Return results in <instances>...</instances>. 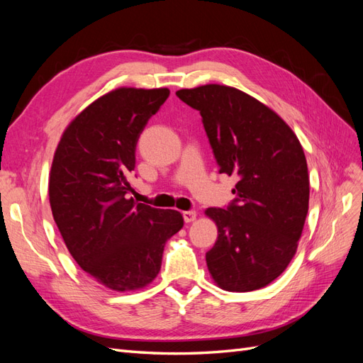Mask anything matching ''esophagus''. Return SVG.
Returning a JSON list of instances; mask_svg holds the SVG:
<instances>
[{
    "label": "esophagus",
    "instance_id": "34e87169",
    "mask_svg": "<svg viewBox=\"0 0 363 363\" xmlns=\"http://www.w3.org/2000/svg\"><path fill=\"white\" fill-rule=\"evenodd\" d=\"M183 218H184L186 223H194L196 219V212L195 211H186V212H183Z\"/></svg>",
    "mask_w": 363,
    "mask_h": 363
}]
</instances>
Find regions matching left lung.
<instances>
[{"label":"left lung","mask_w":363,"mask_h":363,"mask_svg":"<svg viewBox=\"0 0 363 363\" xmlns=\"http://www.w3.org/2000/svg\"><path fill=\"white\" fill-rule=\"evenodd\" d=\"M196 108L219 164L238 175L235 203L208 207L218 239L207 251L208 272L230 292L265 288L288 268L309 211V172L292 128L255 96L225 84L175 92Z\"/></svg>","instance_id":"left-lung-1"}]
</instances>
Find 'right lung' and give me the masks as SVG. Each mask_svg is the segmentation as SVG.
Listing matches in <instances>:
<instances>
[{
  "instance_id": "add662e5",
  "label": "right lung",
  "mask_w": 363,
  "mask_h": 363,
  "mask_svg": "<svg viewBox=\"0 0 363 363\" xmlns=\"http://www.w3.org/2000/svg\"><path fill=\"white\" fill-rule=\"evenodd\" d=\"M168 96V87H116L71 121L54 151V221L79 267L116 292L147 288L184 224L179 211L128 199L139 135Z\"/></svg>"
}]
</instances>
